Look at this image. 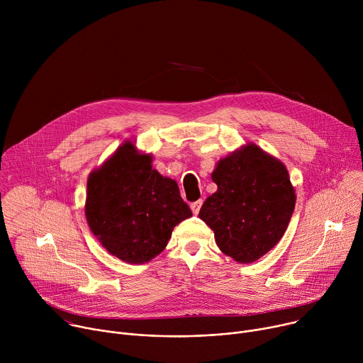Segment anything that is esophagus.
<instances>
[{
    "instance_id": "obj_1",
    "label": "esophagus",
    "mask_w": 363,
    "mask_h": 363,
    "mask_svg": "<svg viewBox=\"0 0 363 363\" xmlns=\"http://www.w3.org/2000/svg\"><path fill=\"white\" fill-rule=\"evenodd\" d=\"M201 206H202V199H198V201L192 202V203H191V210H192V213H194V214H198V213H199V210H201Z\"/></svg>"
}]
</instances>
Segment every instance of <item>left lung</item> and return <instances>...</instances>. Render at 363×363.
Wrapping results in <instances>:
<instances>
[{
  "instance_id": "left-lung-1",
  "label": "left lung",
  "mask_w": 363,
  "mask_h": 363,
  "mask_svg": "<svg viewBox=\"0 0 363 363\" xmlns=\"http://www.w3.org/2000/svg\"><path fill=\"white\" fill-rule=\"evenodd\" d=\"M217 192L205 199L199 218L220 250L238 263H252L283 237L296 194L286 167L257 145L220 161L213 172Z\"/></svg>"
}]
</instances>
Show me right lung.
I'll list each match as a JSON object with an SVG mask.
<instances>
[{
    "instance_id": "1",
    "label": "right lung",
    "mask_w": 363,
    "mask_h": 363,
    "mask_svg": "<svg viewBox=\"0 0 363 363\" xmlns=\"http://www.w3.org/2000/svg\"><path fill=\"white\" fill-rule=\"evenodd\" d=\"M150 155L123 143L87 179L86 218L91 233L112 255L142 264L158 255L172 230L192 217L178 184L150 165Z\"/></svg>"
}]
</instances>
